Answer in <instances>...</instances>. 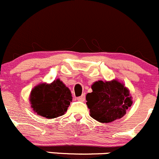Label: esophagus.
<instances>
[{"mask_svg": "<svg viewBox=\"0 0 159 159\" xmlns=\"http://www.w3.org/2000/svg\"><path fill=\"white\" fill-rule=\"evenodd\" d=\"M77 100H79V101H81V102L84 101V100H85V94H83V95L78 97Z\"/></svg>", "mask_w": 159, "mask_h": 159, "instance_id": "34e87169", "label": "esophagus"}]
</instances>
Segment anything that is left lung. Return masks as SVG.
<instances>
[{"instance_id": "left-lung-1", "label": "left lung", "mask_w": 159, "mask_h": 159, "mask_svg": "<svg viewBox=\"0 0 159 159\" xmlns=\"http://www.w3.org/2000/svg\"><path fill=\"white\" fill-rule=\"evenodd\" d=\"M92 93L86 94L89 115L100 123H110L123 117L132 105L130 90L117 80L94 82Z\"/></svg>"}]
</instances>
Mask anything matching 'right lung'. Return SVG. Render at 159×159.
<instances>
[{"label": "right lung", "mask_w": 159, "mask_h": 159, "mask_svg": "<svg viewBox=\"0 0 159 159\" xmlns=\"http://www.w3.org/2000/svg\"><path fill=\"white\" fill-rule=\"evenodd\" d=\"M72 100L71 91L59 79L37 85L31 89L29 97L34 112L48 119L63 115Z\"/></svg>", "instance_id": "1"}]
</instances>
